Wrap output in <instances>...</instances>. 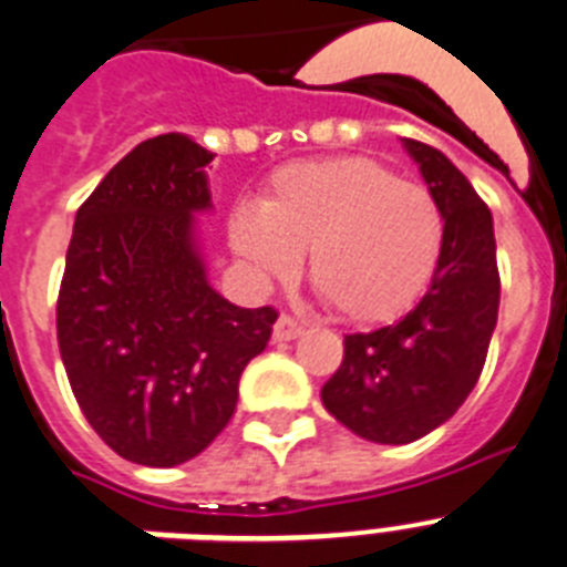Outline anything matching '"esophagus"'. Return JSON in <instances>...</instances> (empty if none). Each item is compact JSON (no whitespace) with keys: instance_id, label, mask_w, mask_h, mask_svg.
<instances>
[{"instance_id":"obj_1","label":"esophagus","mask_w":567,"mask_h":567,"mask_svg":"<svg viewBox=\"0 0 567 567\" xmlns=\"http://www.w3.org/2000/svg\"><path fill=\"white\" fill-rule=\"evenodd\" d=\"M303 334V323L295 318H289V315H280L278 323H275V332H272V340L275 343H287V340H295Z\"/></svg>"}]
</instances>
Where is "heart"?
<instances>
[{"instance_id": "obj_1", "label": "heart", "mask_w": 567, "mask_h": 567, "mask_svg": "<svg viewBox=\"0 0 567 567\" xmlns=\"http://www.w3.org/2000/svg\"><path fill=\"white\" fill-rule=\"evenodd\" d=\"M229 247L260 278H289L309 252V280L340 318L374 327L425 295L445 244L434 195L360 155L280 167L260 204L229 215Z\"/></svg>"}]
</instances>
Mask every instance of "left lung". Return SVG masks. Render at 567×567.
Instances as JSON below:
<instances>
[{
  "label": "left lung",
  "mask_w": 567,
  "mask_h": 567,
  "mask_svg": "<svg viewBox=\"0 0 567 567\" xmlns=\"http://www.w3.org/2000/svg\"><path fill=\"white\" fill-rule=\"evenodd\" d=\"M445 218L440 267L417 307L394 327L346 334L343 363L320 400L358 437L403 445L457 412L477 385L497 327L494 218L440 150L403 138Z\"/></svg>",
  "instance_id": "left-lung-1"
}]
</instances>
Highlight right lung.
<instances>
[{
  "instance_id": "add662e5",
  "label": "right lung",
  "mask_w": 567,
  "mask_h": 567,
  "mask_svg": "<svg viewBox=\"0 0 567 567\" xmlns=\"http://www.w3.org/2000/svg\"><path fill=\"white\" fill-rule=\"evenodd\" d=\"M187 135L135 144L79 207L59 289L64 372L118 457L173 468L202 454L238 403L278 312L229 303L209 284L198 218L207 164Z\"/></svg>"
}]
</instances>
